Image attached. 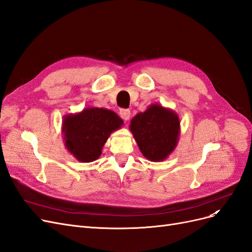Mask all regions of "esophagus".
Instances as JSON below:
<instances>
[{"instance_id":"1","label":"esophagus","mask_w":252,"mask_h":252,"mask_svg":"<svg viewBox=\"0 0 252 252\" xmlns=\"http://www.w3.org/2000/svg\"><path fill=\"white\" fill-rule=\"evenodd\" d=\"M120 116L124 121H128L130 118V110L128 109H121L120 110Z\"/></svg>"}]
</instances>
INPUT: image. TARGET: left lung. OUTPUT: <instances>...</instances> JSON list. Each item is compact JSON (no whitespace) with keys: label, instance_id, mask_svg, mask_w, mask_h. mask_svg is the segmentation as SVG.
Wrapping results in <instances>:
<instances>
[{"label":"left lung","instance_id":"left-lung-1","mask_svg":"<svg viewBox=\"0 0 252 252\" xmlns=\"http://www.w3.org/2000/svg\"><path fill=\"white\" fill-rule=\"evenodd\" d=\"M129 129L143 156L151 162L168 158L177 147L181 132L178 114L159 104H151L134 116Z\"/></svg>","mask_w":252,"mask_h":252}]
</instances>
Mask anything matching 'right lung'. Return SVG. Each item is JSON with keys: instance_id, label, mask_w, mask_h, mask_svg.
I'll return each mask as SVG.
<instances>
[{"instance_id": "1", "label": "right lung", "mask_w": 252, "mask_h": 252, "mask_svg": "<svg viewBox=\"0 0 252 252\" xmlns=\"http://www.w3.org/2000/svg\"><path fill=\"white\" fill-rule=\"evenodd\" d=\"M123 125L112 110L88 107L78 113L66 114L62 122L65 147L81 163L95 161L110 134Z\"/></svg>"}]
</instances>
